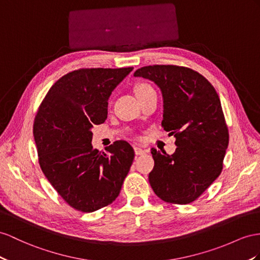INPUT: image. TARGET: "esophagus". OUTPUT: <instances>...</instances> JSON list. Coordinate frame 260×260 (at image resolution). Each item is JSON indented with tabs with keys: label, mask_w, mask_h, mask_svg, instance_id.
Returning a JSON list of instances; mask_svg holds the SVG:
<instances>
[{
	"label": "esophagus",
	"mask_w": 260,
	"mask_h": 260,
	"mask_svg": "<svg viewBox=\"0 0 260 260\" xmlns=\"http://www.w3.org/2000/svg\"><path fill=\"white\" fill-rule=\"evenodd\" d=\"M134 151H135V155H136V156L144 155L145 152H146V150L143 149V148H141V147H134Z\"/></svg>",
	"instance_id": "esophagus-1"
}]
</instances>
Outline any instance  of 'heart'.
Wrapping results in <instances>:
<instances>
[{"instance_id":"heart-1","label":"heart","mask_w":260,"mask_h":260,"mask_svg":"<svg viewBox=\"0 0 260 260\" xmlns=\"http://www.w3.org/2000/svg\"><path fill=\"white\" fill-rule=\"evenodd\" d=\"M154 91V89L151 88V86L149 84H146V83H141L138 84L136 86L135 89V92H136V95H142V94H145V93H148V92H151Z\"/></svg>"}]
</instances>
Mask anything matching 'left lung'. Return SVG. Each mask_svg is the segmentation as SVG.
<instances>
[{"mask_svg": "<svg viewBox=\"0 0 260 260\" xmlns=\"http://www.w3.org/2000/svg\"><path fill=\"white\" fill-rule=\"evenodd\" d=\"M135 77L148 79L161 91V126L175 135V154L152 148L149 183L161 200L193 202L219 176L229 146V129L213 85L199 72L171 64L147 66Z\"/></svg>", "mask_w": 260, "mask_h": 260, "instance_id": "obj_1", "label": "left lung"}]
</instances>
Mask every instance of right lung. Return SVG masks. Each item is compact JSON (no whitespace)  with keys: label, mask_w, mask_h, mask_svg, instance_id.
Returning a JSON list of instances; mask_svg holds the SVG:
<instances>
[{"label":"right lung","mask_w":260,"mask_h":260,"mask_svg":"<svg viewBox=\"0 0 260 260\" xmlns=\"http://www.w3.org/2000/svg\"><path fill=\"white\" fill-rule=\"evenodd\" d=\"M133 70L80 69L51 86L34 122L39 165L52 187L73 209L94 212L118 197L134 160L124 141L108 154L93 148L92 128L108 117L109 98Z\"/></svg>","instance_id":"1"}]
</instances>
